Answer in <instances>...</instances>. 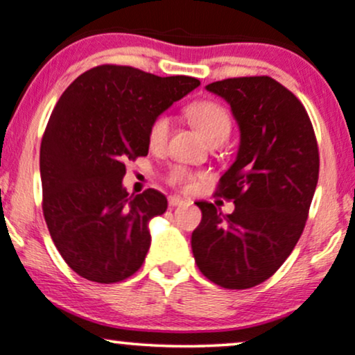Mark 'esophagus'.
<instances>
[{
	"mask_svg": "<svg viewBox=\"0 0 355 355\" xmlns=\"http://www.w3.org/2000/svg\"><path fill=\"white\" fill-rule=\"evenodd\" d=\"M168 204H170V207H180V205H185L187 202L182 197L171 196V197H168Z\"/></svg>",
	"mask_w": 355,
	"mask_h": 355,
	"instance_id": "1",
	"label": "esophagus"
}]
</instances>
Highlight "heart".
<instances>
[{
    "instance_id": "b5f03b06",
    "label": "heart",
    "mask_w": 355,
    "mask_h": 355,
    "mask_svg": "<svg viewBox=\"0 0 355 355\" xmlns=\"http://www.w3.org/2000/svg\"><path fill=\"white\" fill-rule=\"evenodd\" d=\"M189 118L196 124V128L204 136L205 141L222 143L229 138L232 130V119L227 109L214 101H198L189 107ZM171 128V118L168 114H159L153 119L148 130V143L151 150H163L168 141ZM171 185H187L192 182V175L185 168H173L168 175Z\"/></svg>"
}]
</instances>
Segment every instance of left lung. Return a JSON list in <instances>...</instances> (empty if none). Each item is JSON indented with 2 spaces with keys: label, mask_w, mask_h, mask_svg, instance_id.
I'll return each instance as SVG.
<instances>
[{
  "label": "left lung",
  "mask_w": 355,
  "mask_h": 355,
  "mask_svg": "<svg viewBox=\"0 0 355 355\" xmlns=\"http://www.w3.org/2000/svg\"><path fill=\"white\" fill-rule=\"evenodd\" d=\"M205 89L231 106L241 139L216 192L234 200V212L224 216L210 202H197L202 220L192 252L205 278L244 290L266 282L297 246L317 189L318 146L303 104L271 77L225 79Z\"/></svg>",
  "instance_id": "left-lung-1"
}]
</instances>
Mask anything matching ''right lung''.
<instances>
[{
    "mask_svg": "<svg viewBox=\"0 0 355 355\" xmlns=\"http://www.w3.org/2000/svg\"><path fill=\"white\" fill-rule=\"evenodd\" d=\"M198 85L193 77L99 65L60 96L40 146L44 216L58 252L79 276L116 283L141 268L150 220L168 202L155 189L130 196L124 163L146 157L153 119Z\"/></svg>",
    "mask_w": 355,
    "mask_h": 355,
    "instance_id": "obj_1",
    "label": "right lung"
}]
</instances>
